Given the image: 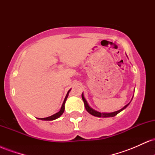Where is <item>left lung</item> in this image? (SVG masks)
<instances>
[{
    "instance_id": "obj_1",
    "label": "left lung",
    "mask_w": 155,
    "mask_h": 155,
    "mask_svg": "<svg viewBox=\"0 0 155 155\" xmlns=\"http://www.w3.org/2000/svg\"><path fill=\"white\" fill-rule=\"evenodd\" d=\"M81 97H82V100L84 101V106H85V108H86V110L90 114L93 115V116L95 117H114L116 116L117 114L120 113V111H122V110L124 109L126 107H127V106H128V104H127L126 106H124L123 108H122V109L119 110V111H114V112H112V113H101V112H98V111H95L94 109H92L91 107H90V106H89L87 102V101L85 100L84 97V95L83 93L81 94Z\"/></svg>"
}]
</instances>
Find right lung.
<instances>
[{
	"mask_svg": "<svg viewBox=\"0 0 155 155\" xmlns=\"http://www.w3.org/2000/svg\"><path fill=\"white\" fill-rule=\"evenodd\" d=\"M70 90H69V91L68 92L67 95H66V96H65V100H64V101H63V105H62V107H61V108H60V111H58V113H56V114H55L52 115V116H50V117H46V118H41V119H39V120H49V121H50V120H56V119L59 118V117L61 116L62 114H63V113L64 112V110H65V101H66V99H67L68 96V93H69V92H70Z\"/></svg>",
	"mask_w": 155,
	"mask_h": 155,
	"instance_id": "1",
	"label": "right lung"
}]
</instances>
